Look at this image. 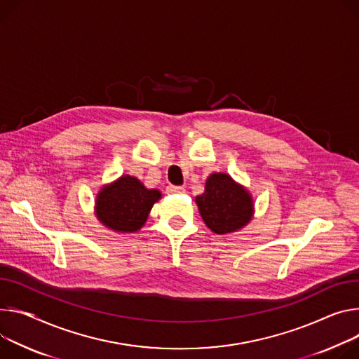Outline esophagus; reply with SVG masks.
<instances>
[{"label": "esophagus", "mask_w": 359, "mask_h": 359, "mask_svg": "<svg viewBox=\"0 0 359 359\" xmlns=\"http://www.w3.org/2000/svg\"><path fill=\"white\" fill-rule=\"evenodd\" d=\"M166 191L168 193H183L184 191V187L183 186H173V184H169L168 187H166Z\"/></svg>", "instance_id": "34e87169"}]
</instances>
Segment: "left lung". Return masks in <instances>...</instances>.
<instances>
[{
  "label": "left lung",
  "mask_w": 359,
  "mask_h": 359,
  "mask_svg": "<svg viewBox=\"0 0 359 359\" xmlns=\"http://www.w3.org/2000/svg\"><path fill=\"white\" fill-rule=\"evenodd\" d=\"M196 203L206 226L217 235L241 229L253 212L250 194L224 173H215L206 180L205 193Z\"/></svg>",
  "instance_id": "8db88e82"
}]
</instances>
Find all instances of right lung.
Segmentation results:
<instances>
[{
    "label": "right lung",
    "instance_id": "right-lung-1",
    "mask_svg": "<svg viewBox=\"0 0 359 359\" xmlns=\"http://www.w3.org/2000/svg\"><path fill=\"white\" fill-rule=\"evenodd\" d=\"M160 196L158 190L146 189L136 177L123 176L97 196V217L116 232H136Z\"/></svg>",
    "mask_w": 359,
    "mask_h": 359
}]
</instances>
